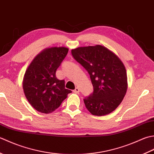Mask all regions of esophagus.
<instances>
[{"instance_id": "34e87169", "label": "esophagus", "mask_w": 154, "mask_h": 154, "mask_svg": "<svg viewBox=\"0 0 154 154\" xmlns=\"http://www.w3.org/2000/svg\"><path fill=\"white\" fill-rule=\"evenodd\" d=\"M73 92L75 93V94H78L80 92V90H79V88H75L74 90H73Z\"/></svg>"}]
</instances>
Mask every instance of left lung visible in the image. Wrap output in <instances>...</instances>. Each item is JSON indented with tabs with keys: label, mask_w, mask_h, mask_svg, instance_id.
I'll use <instances>...</instances> for the list:
<instances>
[{
	"label": "left lung",
	"mask_w": 154,
	"mask_h": 154,
	"mask_svg": "<svg viewBox=\"0 0 154 154\" xmlns=\"http://www.w3.org/2000/svg\"><path fill=\"white\" fill-rule=\"evenodd\" d=\"M71 52L92 81L94 91L84 100L86 108L94 116L110 114L120 104L128 88L123 62L114 52L99 45L78 47Z\"/></svg>",
	"instance_id": "8db88e82"
}]
</instances>
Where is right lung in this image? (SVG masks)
<instances>
[{
	"label": "right lung",
	"instance_id": "right-lung-1",
	"mask_svg": "<svg viewBox=\"0 0 154 154\" xmlns=\"http://www.w3.org/2000/svg\"><path fill=\"white\" fill-rule=\"evenodd\" d=\"M66 47H51L37 54L24 75L23 88L32 108L51 114L57 109L72 91L65 88L64 80H58L56 72L67 55Z\"/></svg>",
	"mask_w": 154,
	"mask_h": 154
}]
</instances>
